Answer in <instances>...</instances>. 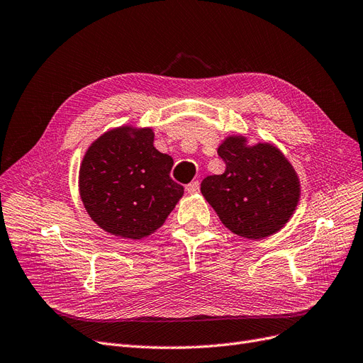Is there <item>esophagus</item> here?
Listing matches in <instances>:
<instances>
[{
  "mask_svg": "<svg viewBox=\"0 0 363 363\" xmlns=\"http://www.w3.org/2000/svg\"><path fill=\"white\" fill-rule=\"evenodd\" d=\"M185 190L189 191L190 194H196V193H199V190H200V182H199V181H193V182H190L189 185L185 186Z\"/></svg>",
  "mask_w": 363,
  "mask_h": 363,
  "instance_id": "1",
  "label": "esophagus"
}]
</instances>
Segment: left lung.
I'll return each mask as SVG.
<instances>
[{"mask_svg":"<svg viewBox=\"0 0 363 363\" xmlns=\"http://www.w3.org/2000/svg\"><path fill=\"white\" fill-rule=\"evenodd\" d=\"M217 152L225 170L206 177L200 191L221 223L247 239L283 229L301 197L298 173L286 155L272 143L248 145L245 136L225 138Z\"/></svg>","mask_w":363,"mask_h":363,"instance_id":"8db88e82","label":"left lung"}]
</instances>
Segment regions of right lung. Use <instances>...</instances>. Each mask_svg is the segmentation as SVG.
Segmentation results:
<instances>
[{"label": "right lung", "mask_w": 363, "mask_h": 363, "mask_svg": "<svg viewBox=\"0 0 363 363\" xmlns=\"http://www.w3.org/2000/svg\"><path fill=\"white\" fill-rule=\"evenodd\" d=\"M173 160L154 146L150 127L123 125L94 140L79 169V194L107 233L142 239L164 224L184 194L170 178Z\"/></svg>", "instance_id": "obj_1"}]
</instances>
